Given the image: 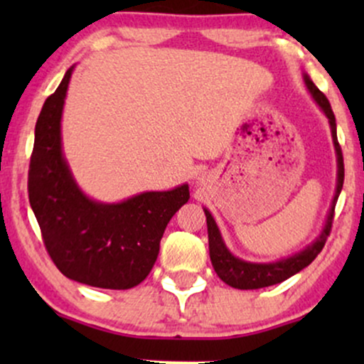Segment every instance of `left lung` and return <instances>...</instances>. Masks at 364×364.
<instances>
[{
	"instance_id": "1",
	"label": "left lung",
	"mask_w": 364,
	"mask_h": 364,
	"mask_svg": "<svg viewBox=\"0 0 364 364\" xmlns=\"http://www.w3.org/2000/svg\"><path fill=\"white\" fill-rule=\"evenodd\" d=\"M304 83H306L308 90H310L311 97L315 99V102L318 104L320 109L325 112V116L328 118L330 129H332V140L333 147H336L337 154V188L336 195H333L332 205H330L327 223H325L323 231L320 232V236L313 241L311 245H308L306 248L301 250L299 253L292 255V257L282 258V260L270 262V263H253V262H245L241 258H237L228 250V246L224 245L223 236H220L219 228H217L214 217L207 208H203L207 217V231H208V252H210V260L214 265L215 274L219 275L228 286L236 287V289H260V287H269L274 284H279L286 279L292 277L294 274H298L299 270H303L304 267H308L310 263L318 257L321 248L325 246V241L330 235V229H332V220H333V212H336V203L339 198L342 185H344V159H342V150L339 141H337V124H336V116H333L332 107H330L328 99L325 97L323 92L316 89V85L310 80L308 75H304Z\"/></svg>"
}]
</instances>
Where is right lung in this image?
<instances>
[{
    "mask_svg": "<svg viewBox=\"0 0 364 364\" xmlns=\"http://www.w3.org/2000/svg\"><path fill=\"white\" fill-rule=\"evenodd\" d=\"M73 66L46 99L36 123L28 166V202L54 265L72 281L102 289H129L157 260L164 229L190 198L188 185L145 191L121 203L83 195L61 149V114Z\"/></svg>",
    "mask_w": 364,
    "mask_h": 364,
    "instance_id": "1",
    "label": "right lung"
}]
</instances>
